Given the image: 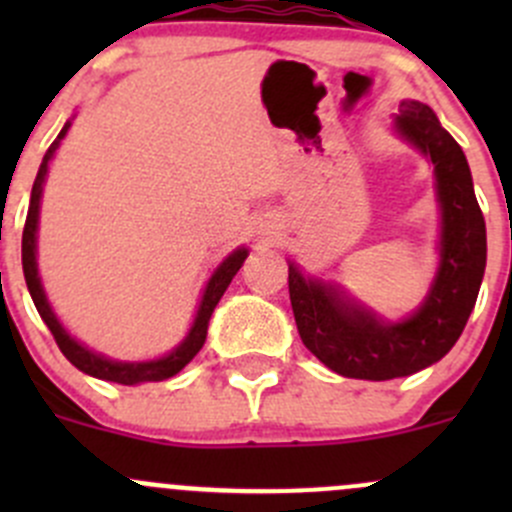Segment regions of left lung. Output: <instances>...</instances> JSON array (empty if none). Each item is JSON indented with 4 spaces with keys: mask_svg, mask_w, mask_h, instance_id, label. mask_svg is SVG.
<instances>
[{
    "mask_svg": "<svg viewBox=\"0 0 512 512\" xmlns=\"http://www.w3.org/2000/svg\"><path fill=\"white\" fill-rule=\"evenodd\" d=\"M394 133L426 156L438 203V267L426 297L399 322L379 317L337 282L304 275L289 260L294 322L327 369L347 379L386 381L436 364L461 337L485 272V220L473 193L468 160L431 106L401 101Z\"/></svg>",
    "mask_w": 512,
    "mask_h": 512,
    "instance_id": "1",
    "label": "left lung"
}]
</instances>
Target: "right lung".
Listing matches in <instances>:
<instances>
[{
    "instance_id": "add662e5",
    "label": "right lung",
    "mask_w": 512,
    "mask_h": 512,
    "mask_svg": "<svg viewBox=\"0 0 512 512\" xmlns=\"http://www.w3.org/2000/svg\"><path fill=\"white\" fill-rule=\"evenodd\" d=\"M69 128H71V121H66L64 128H61V133L56 136V141L51 143L49 151H46V156L39 165V173H36L32 200H29V213H27V223H24V235H22V267H24V280H27L29 294H32L39 317L44 319L49 332L54 334L61 354H64L79 371L94 376V379L113 381V384H123V386H138V384H148V381H165L170 379V376L178 374L185 364H190L193 356L203 349L205 337H208L210 317H213L220 297H223L225 289L230 287L232 277L237 275V270L242 267L245 257L250 255V250H247V247H237V250H232L230 255L215 267L208 285L203 289V297H200L198 312H195V319L193 324H190L188 334H185L183 342H180L178 347L170 349L168 354L158 356V359H146V361H118V359H111V356L94 352V349H89L86 344H81L79 339H74L69 332H66L61 319L56 317V312L51 309L49 297H46L44 285H41L39 262H36V235H39L41 193H44L49 163L54 160V153L59 151L61 141H64V136L69 133Z\"/></svg>"
}]
</instances>
